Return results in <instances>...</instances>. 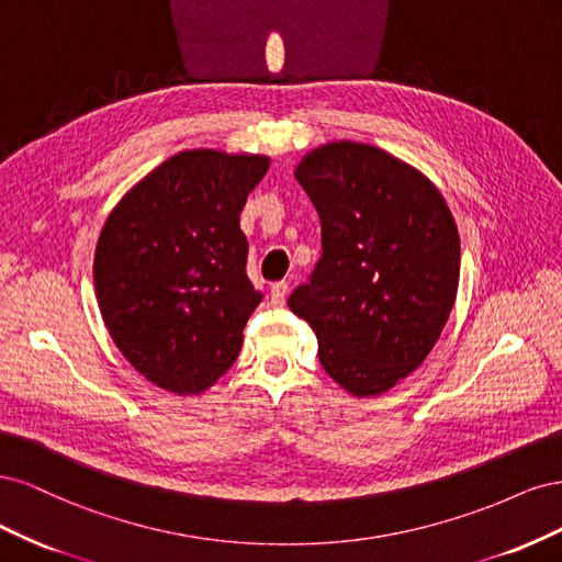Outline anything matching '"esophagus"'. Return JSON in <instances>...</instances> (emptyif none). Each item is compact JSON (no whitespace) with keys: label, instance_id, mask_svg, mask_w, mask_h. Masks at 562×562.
<instances>
[{"label":"esophagus","instance_id":"1","mask_svg":"<svg viewBox=\"0 0 562 562\" xmlns=\"http://www.w3.org/2000/svg\"><path fill=\"white\" fill-rule=\"evenodd\" d=\"M285 295H288V281H279V283L271 285L269 302L274 304V307H281V304L285 302Z\"/></svg>","mask_w":562,"mask_h":562}]
</instances>
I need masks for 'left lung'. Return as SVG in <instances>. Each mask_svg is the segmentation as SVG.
Returning a JSON list of instances; mask_svg holds the SVG:
<instances>
[{
	"instance_id": "1",
	"label": "left lung",
	"mask_w": 562,
	"mask_h": 562,
	"mask_svg": "<svg viewBox=\"0 0 562 562\" xmlns=\"http://www.w3.org/2000/svg\"><path fill=\"white\" fill-rule=\"evenodd\" d=\"M295 178L321 220V260L288 307L312 326L318 361L353 396H380L417 370L459 285V234L436 184L389 151L339 140Z\"/></svg>"
}]
</instances>
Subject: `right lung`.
<instances>
[{
    "mask_svg": "<svg viewBox=\"0 0 562 562\" xmlns=\"http://www.w3.org/2000/svg\"><path fill=\"white\" fill-rule=\"evenodd\" d=\"M265 155L184 149L112 209L93 258L100 314L126 361L180 396L234 366L262 295L246 274L239 215Z\"/></svg>",
    "mask_w": 562,
    "mask_h": 562,
    "instance_id": "add662e5",
    "label": "right lung"
}]
</instances>
